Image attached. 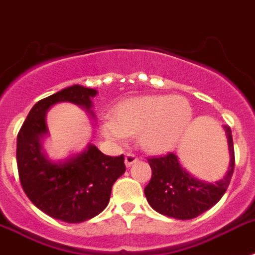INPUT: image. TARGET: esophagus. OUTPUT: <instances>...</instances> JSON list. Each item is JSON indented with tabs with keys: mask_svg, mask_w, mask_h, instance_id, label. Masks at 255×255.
I'll return each instance as SVG.
<instances>
[{
	"mask_svg": "<svg viewBox=\"0 0 255 255\" xmlns=\"http://www.w3.org/2000/svg\"><path fill=\"white\" fill-rule=\"evenodd\" d=\"M138 159H140V158H138L136 154L127 153L126 154V166H127V167H129V166H132L133 163L138 162Z\"/></svg>",
	"mask_w": 255,
	"mask_h": 255,
	"instance_id": "34e87169",
	"label": "esophagus"
}]
</instances>
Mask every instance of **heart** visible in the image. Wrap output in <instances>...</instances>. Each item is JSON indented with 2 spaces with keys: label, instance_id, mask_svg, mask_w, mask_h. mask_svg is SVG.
Segmentation results:
<instances>
[{
  "label": "heart",
  "instance_id": "obj_1",
  "mask_svg": "<svg viewBox=\"0 0 255 255\" xmlns=\"http://www.w3.org/2000/svg\"><path fill=\"white\" fill-rule=\"evenodd\" d=\"M192 108L181 96H149L132 98L115 110V117L102 121V132L108 138L123 141L138 133L141 147L162 153L174 146L187 129Z\"/></svg>",
  "mask_w": 255,
  "mask_h": 255
}]
</instances>
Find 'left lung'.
I'll return each instance as SVG.
<instances>
[{"instance_id":"left-lung-1","label":"left lung","mask_w":255,"mask_h":255,"mask_svg":"<svg viewBox=\"0 0 255 255\" xmlns=\"http://www.w3.org/2000/svg\"><path fill=\"white\" fill-rule=\"evenodd\" d=\"M224 131L228 138L231 162L226 176L217 183L197 180L181 167L174 153L147 158L151 179L144 192L154 210L166 217L188 220L198 217L219 202L230 185L235 170L232 132L228 126L224 127Z\"/></svg>"}]
</instances>
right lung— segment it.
<instances>
[{"label":"right lung","mask_w":255,"mask_h":255,"mask_svg":"<svg viewBox=\"0 0 255 255\" xmlns=\"http://www.w3.org/2000/svg\"><path fill=\"white\" fill-rule=\"evenodd\" d=\"M96 95L95 89L72 85L42 98L31 109L16 137V164L24 193L37 209L66 223H81L104 211L113 184L126 172L123 154L105 155L95 145L59 163L41 153L48 109L67 101L89 110Z\"/></svg>","instance_id":"right-lung-1"}]
</instances>
